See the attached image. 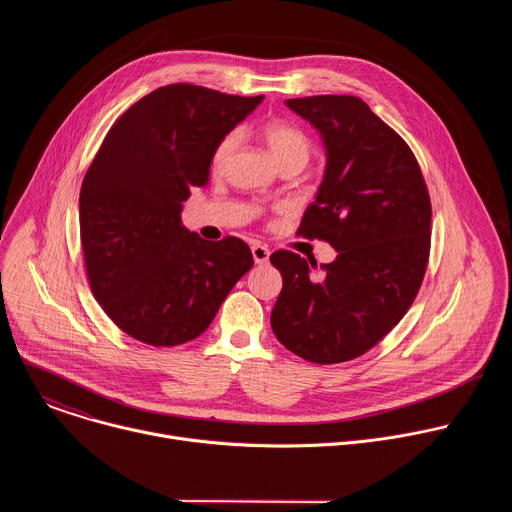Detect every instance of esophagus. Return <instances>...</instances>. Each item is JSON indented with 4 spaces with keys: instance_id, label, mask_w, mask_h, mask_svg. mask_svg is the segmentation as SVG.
Segmentation results:
<instances>
[{
    "instance_id": "obj_1",
    "label": "esophagus",
    "mask_w": 512,
    "mask_h": 512,
    "mask_svg": "<svg viewBox=\"0 0 512 512\" xmlns=\"http://www.w3.org/2000/svg\"><path fill=\"white\" fill-rule=\"evenodd\" d=\"M251 253H253L255 263H259V265L267 263V261H269V255H271V251H269L265 245H259V243L251 247Z\"/></svg>"
}]
</instances>
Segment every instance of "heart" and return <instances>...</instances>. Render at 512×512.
Wrapping results in <instances>:
<instances>
[{
    "mask_svg": "<svg viewBox=\"0 0 512 512\" xmlns=\"http://www.w3.org/2000/svg\"><path fill=\"white\" fill-rule=\"evenodd\" d=\"M261 137L279 168H285V166L304 168L308 164L312 154V143L308 135L296 125H289L285 121H269L261 127ZM237 141L239 137L233 131L216 143L214 154H212L214 168H221L227 164L233 150L237 148Z\"/></svg>",
    "mask_w": 512,
    "mask_h": 512,
    "instance_id": "b5f03b06",
    "label": "heart"
}]
</instances>
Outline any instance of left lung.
<instances>
[{
  "mask_svg": "<svg viewBox=\"0 0 512 512\" xmlns=\"http://www.w3.org/2000/svg\"><path fill=\"white\" fill-rule=\"evenodd\" d=\"M322 137L326 170L298 229L336 249L332 263L275 251L283 277L271 312L277 340L334 364L385 338L413 304L425 275L431 202L409 145L369 105L348 95L287 99Z\"/></svg>",
  "mask_w": 512,
  "mask_h": 512,
  "instance_id": "obj_1",
  "label": "left lung"
}]
</instances>
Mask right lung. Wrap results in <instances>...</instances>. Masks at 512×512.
Masks as SVG:
<instances>
[{
    "instance_id": "add662e5",
    "label": "right lung",
    "mask_w": 512,
    "mask_h": 512,
    "mask_svg": "<svg viewBox=\"0 0 512 512\" xmlns=\"http://www.w3.org/2000/svg\"><path fill=\"white\" fill-rule=\"evenodd\" d=\"M261 101L184 83L160 87L101 143L81 188V243L93 296L135 340H194L253 267L241 239L190 233L182 204L208 182L216 143Z\"/></svg>"
}]
</instances>
